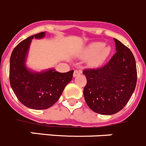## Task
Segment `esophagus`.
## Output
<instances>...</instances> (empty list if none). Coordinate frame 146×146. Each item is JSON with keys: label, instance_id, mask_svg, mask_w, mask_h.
Listing matches in <instances>:
<instances>
[{"label": "esophagus", "instance_id": "esophagus-1", "mask_svg": "<svg viewBox=\"0 0 146 146\" xmlns=\"http://www.w3.org/2000/svg\"><path fill=\"white\" fill-rule=\"evenodd\" d=\"M80 73H81V72H80L79 70H75L74 72H73V76H74V77H76V76H78V75H79Z\"/></svg>", "mask_w": 146, "mask_h": 146}]
</instances>
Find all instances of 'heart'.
<instances>
[{"instance_id": "1", "label": "heart", "mask_w": 146, "mask_h": 146, "mask_svg": "<svg viewBox=\"0 0 146 146\" xmlns=\"http://www.w3.org/2000/svg\"><path fill=\"white\" fill-rule=\"evenodd\" d=\"M102 42H94L86 48L84 56L86 57H94L90 60L92 66H98L102 64L111 52V48L108 46H104Z\"/></svg>"}]
</instances>
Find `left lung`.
Segmentation results:
<instances>
[{
  "label": "left lung",
  "instance_id": "left-lung-1",
  "mask_svg": "<svg viewBox=\"0 0 146 146\" xmlns=\"http://www.w3.org/2000/svg\"><path fill=\"white\" fill-rule=\"evenodd\" d=\"M115 54L102 67L86 68L84 96L94 112L112 115L124 108L137 84V68L130 49L114 38Z\"/></svg>",
  "mask_w": 146,
  "mask_h": 146
}]
</instances>
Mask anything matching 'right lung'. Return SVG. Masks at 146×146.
Segmentation results:
<instances>
[{"label":"right lung","mask_w":146,"mask_h":146,"mask_svg":"<svg viewBox=\"0 0 146 146\" xmlns=\"http://www.w3.org/2000/svg\"><path fill=\"white\" fill-rule=\"evenodd\" d=\"M45 33L30 36L14 48L10 58L9 81L21 103L35 110L50 108L57 102L73 78V70L59 73L54 69L33 73L25 67V59L33 38H41Z\"/></svg>","instance_id":"1"}]
</instances>
